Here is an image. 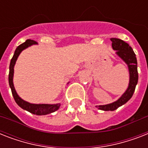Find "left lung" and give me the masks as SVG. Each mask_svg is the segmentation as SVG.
<instances>
[{
    "instance_id": "8db88e82",
    "label": "left lung",
    "mask_w": 148,
    "mask_h": 148,
    "mask_svg": "<svg viewBox=\"0 0 148 148\" xmlns=\"http://www.w3.org/2000/svg\"><path fill=\"white\" fill-rule=\"evenodd\" d=\"M110 40L112 41L113 49L116 51L117 55L123 59L128 66L130 72V82L125 93L117 101L107 105L96 106L100 110H114L127 103L133 96L138 81V62L132 47L127 43L124 42V40L118 38H110Z\"/></svg>"
}]
</instances>
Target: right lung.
<instances>
[{"mask_svg": "<svg viewBox=\"0 0 148 148\" xmlns=\"http://www.w3.org/2000/svg\"><path fill=\"white\" fill-rule=\"evenodd\" d=\"M38 42H36L35 40H27L26 41L21 45H20L18 47L16 48L13 56L12 59L10 60V67H9V77H8V80H9V85L11 89V92H12L13 97L14 98V101H16V103L21 107V108L24 109V110H27L29 112L32 113L34 114L37 115H45L53 113L56 111L57 110L59 109L60 104V103H57V104H35V103H30L27 101H24V100H22L21 97L17 95V92L14 89V84H13V76H14V67L15 62L17 60L18 56H19L20 53L22 51L27 47H28L29 46H31L32 45H35Z\"/></svg>", "mask_w": 148, "mask_h": 148, "instance_id": "1", "label": "right lung"}]
</instances>
